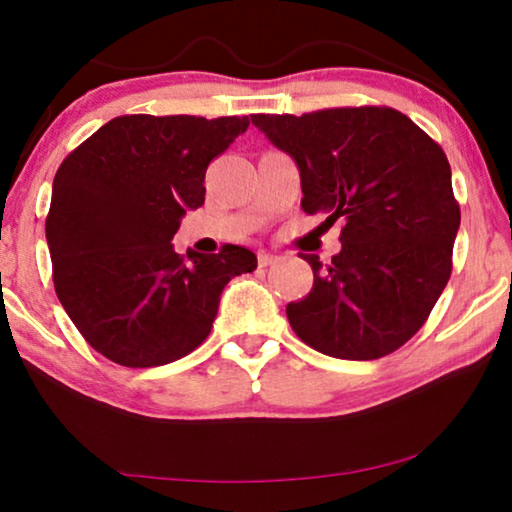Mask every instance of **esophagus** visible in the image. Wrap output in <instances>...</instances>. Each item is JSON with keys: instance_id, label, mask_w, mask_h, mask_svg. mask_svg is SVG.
Listing matches in <instances>:
<instances>
[{"instance_id": "esophagus-1", "label": "esophagus", "mask_w": 512, "mask_h": 512, "mask_svg": "<svg viewBox=\"0 0 512 512\" xmlns=\"http://www.w3.org/2000/svg\"><path fill=\"white\" fill-rule=\"evenodd\" d=\"M277 261H279V256L268 254V251H261V254H258V265H261V268H268V265H275Z\"/></svg>"}]
</instances>
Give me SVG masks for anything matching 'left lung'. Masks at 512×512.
<instances>
[{
    "label": "left lung",
    "mask_w": 512,
    "mask_h": 512,
    "mask_svg": "<svg viewBox=\"0 0 512 512\" xmlns=\"http://www.w3.org/2000/svg\"><path fill=\"white\" fill-rule=\"evenodd\" d=\"M298 163L307 214L342 221L340 254L312 265L314 284L286 305L293 333L321 354L373 361L403 347L452 275L461 212L445 151L391 107L254 114Z\"/></svg>",
    "instance_id": "left-lung-1"
}]
</instances>
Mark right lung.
<instances>
[{
    "label": "right lung",
    "instance_id": "obj_1",
    "mask_svg": "<svg viewBox=\"0 0 512 512\" xmlns=\"http://www.w3.org/2000/svg\"><path fill=\"white\" fill-rule=\"evenodd\" d=\"M247 116L111 118L62 160L46 240L62 307L95 352L125 368L165 366L212 331L221 291L256 270L254 251L181 256L170 242L205 205V172Z\"/></svg>",
    "mask_w": 512,
    "mask_h": 512
}]
</instances>
